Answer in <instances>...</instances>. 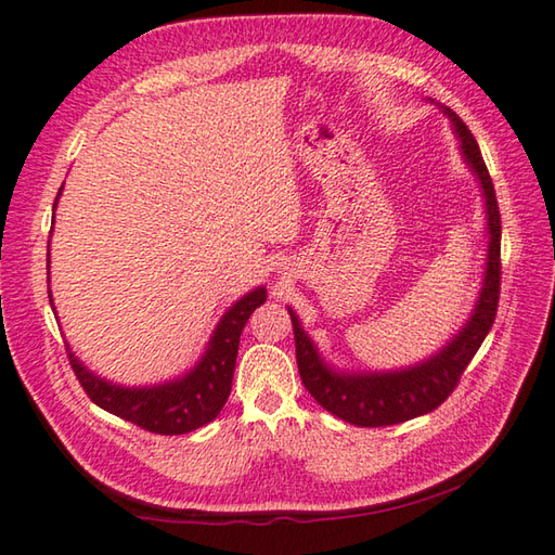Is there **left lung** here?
Here are the masks:
<instances>
[{"mask_svg": "<svg viewBox=\"0 0 555 555\" xmlns=\"http://www.w3.org/2000/svg\"><path fill=\"white\" fill-rule=\"evenodd\" d=\"M444 115L452 119L454 132L460 137V149L483 190L486 219H488V257L483 286L476 300L472 318L466 320L462 332L442 346V351L430 356L428 361L416 363L404 371L389 373H336L322 361L318 349L306 330L300 327L296 312H291L293 336H296V361L302 385L312 399L330 414L339 416L346 423L363 428L395 426L409 418L430 414L448 399L457 387L466 365L472 363L476 351L481 349L486 334L491 332L498 298H501V211L493 190V180L488 176L483 156L457 113L444 107Z\"/></svg>", "mask_w": 555, "mask_h": 555, "instance_id": "1", "label": "left lung"}]
</instances>
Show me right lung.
<instances>
[{"mask_svg": "<svg viewBox=\"0 0 555 555\" xmlns=\"http://www.w3.org/2000/svg\"><path fill=\"white\" fill-rule=\"evenodd\" d=\"M264 300L267 288L259 286L237 300L233 308H228L219 327L214 330L209 349L204 351L202 361L188 375L170 379V383L154 387L113 385L91 373L72 353L67 344L69 365L79 385L83 387V392L89 395L95 406L105 409L107 414L134 423V426L149 433H158V436H182V433L197 430L219 416L228 395H231L237 344H241L243 327L249 314L262 306Z\"/></svg>", "mask_w": 555, "mask_h": 555, "instance_id": "right-lung-1", "label": "right lung"}]
</instances>
